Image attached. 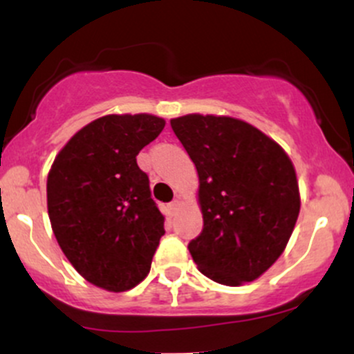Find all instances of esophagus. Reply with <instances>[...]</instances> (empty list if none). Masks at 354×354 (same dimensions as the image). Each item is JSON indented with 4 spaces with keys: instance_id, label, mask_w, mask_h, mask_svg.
Masks as SVG:
<instances>
[{
    "instance_id": "34e87169",
    "label": "esophagus",
    "mask_w": 354,
    "mask_h": 354,
    "mask_svg": "<svg viewBox=\"0 0 354 354\" xmlns=\"http://www.w3.org/2000/svg\"><path fill=\"white\" fill-rule=\"evenodd\" d=\"M180 208H181V201H180V198H174V200H173L171 203H169V211H171V213L174 214V213H176V211L180 209Z\"/></svg>"
}]
</instances>
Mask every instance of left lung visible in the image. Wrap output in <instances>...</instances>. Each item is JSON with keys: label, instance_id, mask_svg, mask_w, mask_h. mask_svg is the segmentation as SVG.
<instances>
[{"label": "left lung", "instance_id": "1", "mask_svg": "<svg viewBox=\"0 0 354 354\" xmlns=\"http://www.w3.org/2000/svg\"><path fill=\"white\" fill-rule=\"evenodd\" d=\"M171 128L200 178L203 231L188 245L193 261L219 284L254 281L281 256L299 214L290 156L231 116L186 115Z\"/></svg>", "mask_w": 354, "mask_h": 354}]
</instances>
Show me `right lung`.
<instances>
[{
	"mask_svg": "<svg viewBox=\"0 0 354 354\" xmlns=\"http://www.w3.org/2000/svg\"><path fill=\"white\" fill-rule=\"evenodd\" d=\"M153 115H106L81 128L48 173L51 228L75 270L103 290L128 291L148 276L165 216L136 156L165 128Z\"/></svg>",
	"mask_w": 354,
	"mask_h": 354,
	"instance_id": "right-lung-1",
	"label": "right lung"
}]
</instances>
